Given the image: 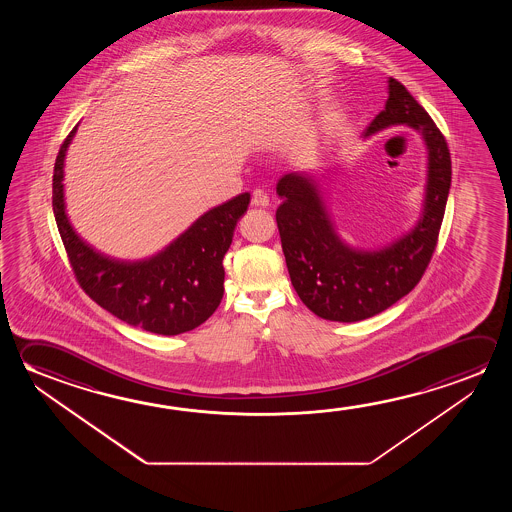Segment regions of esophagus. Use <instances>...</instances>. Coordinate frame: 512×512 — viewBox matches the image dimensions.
<instances>
[{"label": "esophagus", "instance_id": "obj_1", "mask_svg": "<svg viewBox=\"0 0 512 512\" xmlns=\"http://www.w3.org/2000/svg\"><path fill=\"white\" fill-rule=\"evenodd\" d=\"M252 205L255 207H268L269 196L262 189H255L252 193Z\"/></svg>", "mask_w": 512, "mask_h": 512}]
</instances>
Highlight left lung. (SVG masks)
Listing matches in <instances>:
<instances>
[{
  "label": "left lung",
  "instance_id": "obj_1",
  "mask_svg": "<svg viewBox=\"0 0 512 512\" xmlns=\"http://www.w3.org/2000/svg\"><path fill=\"white\" fill-rule=\"evenodd\" d=\"M393 125L416 128L427 143V196L418 225L384 250L359 252L341 243L310 176L289 173L278 180L284 202L277 209V225L285 264L300 300L319 318L352 323L386 310L418 285L436 250L452 184L450 150L427 110L389 78L386 109L364 135Z\"/></svg>",
  "mask_w": 512,
  "mask_h": 512
}]
</instances>
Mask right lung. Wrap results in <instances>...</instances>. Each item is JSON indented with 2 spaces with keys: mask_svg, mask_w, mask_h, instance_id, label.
<instances>
[{
  "mask_svg": "<svg viewBox=\"0 0 512 512\" xmlns=\"http://www.w3.org/2000/svg\"><path fill=\"white\" fill-rule=\"evenodd\" d=\"M76 126L60 146L53 169V214L69 264L85 294L132 327L176 336L200 327L223 298V257L250 194L205 212L164 252L143 262H119L94 252L75 234L64 210V157Z\"/></svg>",
  "mask_w": 512,
  "mask_h": 512,
  "instance_id": "add662e5",
  "label": "right lung"
}]
</instances>
